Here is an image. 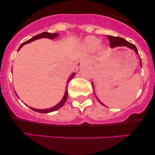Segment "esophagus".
Returning <instances> with one entry per match:
<instances>
[{
  "mask_svg": "<svg viewBox=\"0 0 155 155\" xmlns=\"http://www.w3.org/2000/svg\"><path fill=\"white\" fill-rule=\"evenodd\" d=\"M87 61L85 60V59H82V60H81L80 61L78 62V64H77V68H80V67L82 66V64H84L87 63Z\"/></svg>",
  "mask_w": 155,
  "mask_h": 155,
  "instance_id": "1",
  "label": "esophagus"
}]
</instances>
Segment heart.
<instances>
[{"label": "heart", "instance_id": "obj_1", "mask_svg": "<svg viewBox=\"0 0 155 155\" xmlns=\"http://www.w3.org/2000/svg\"><path fill=\"white\" fill-rule=\"evenodd\" d=\"M85 44L91 48H95L97 47L100 44V40L93 37H87L85 40Z\"/></svg>", "mask_w": 155, "mask_h": 155}]
</instances>
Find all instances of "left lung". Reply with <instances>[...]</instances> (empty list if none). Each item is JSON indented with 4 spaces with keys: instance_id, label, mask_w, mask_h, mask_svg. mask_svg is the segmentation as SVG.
I'll list each match as a JSON object with an SVG mask.
<instances>
[{
    "instance_id": "1",
    "label": "left lung",
    "mask_w": 155,
    "mask_h": 155,
    "mask_svg": "<svg viewBox=\"0 0 155 155\" xmlns=\"http://www.w3.org/2000/svg\"><path fill=\"white\" fill-rule=\"evenodd\" d=\"M108 37V40H109V43H110V46L112 48L113 47H115V46H127V47L131 48V49L134 50L135 51V52L137 53V54H139L138 53V51H137V48L135 46H134V44H132L131 43H130V42L127 41V40H124V39L121 38V37H113V36H107ZM140 66L142 67V61H141V58H140ZM92 87H93L94 88V85H93V83H92ZM98 101H99L100 103H101L102 105H104V104H102V103L101 102V101H99V99L97 98Z\"/></svg>"
}]
</instances>
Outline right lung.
Segmentation results:
<instances>
[{
	"label": "right lung",
	"mask_w": 155,
	"mask_h": 155,
	"mask_svg": "<svg viewBox=\"0 0 155 155\" xmlns=\"http://www.w3.org/2000/svg\"><path fill=\"white\" fill-rule=\"evenodd\" d=\"M58 34H56V33H54V34H51V33H48V32H43L41 33V34H37V35L34 36V37H33L32 38L30 39V40H27V41L24 42L23 43H21V46H20L19 48H21V46H23V45L25 44H27V43H31V42L34 41V40H37V39H40V38H45V37H46V38H49V39H54L56 37H58ZM18 48V49H19ZM76 75V73H72L71 76L69 77L68 80V82H67V89L66 91H65V94H64V96L63 99L61 100V101L60 103H59L58 104H57L56 106H54V107L50 108V109H33V108H31L32 110L35 111V112H40V113H48V112H53V111H56L58 110V109H60V108H61L62 107L64 106V104H65V102H66L67 99H68V84L69 82L71 81V79H73V77H74V76Z\"/></svg>",
	"instance_id": "1"
}]
</instances>
